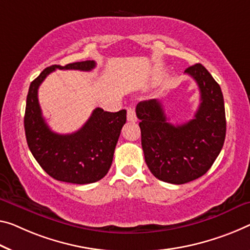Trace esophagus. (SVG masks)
Wrapping results in <instances>:
<instances>
[{"label":"esophagus","mask_w":250,"mask_h":250,"mask_svg":"<svg viewBox=\"0 0 250 250\" xmlns=\"http://www.w3.org/2000/svg\"><path fill=\"white\" fill-rule=\"evenodd\" d=\"M127 121L132 123L136 122V114L134 107H129V108H127Z\"/></svg>","instance_id":"34e87169"}]
</instances>
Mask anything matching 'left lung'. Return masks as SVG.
<instances>
[{
    "label": "left lung",
    "instance_id": "left-lung-1",
    "mask_svg": "<svg viewBox=\"0 0 250 250\" xmlns=\"http://www.w3.org/2000/svg\"><path fill=\"white\" fill-rule=\"evenodd\" d=\"M184 72L195 80L200 90L201 103L193 120L171 124L157 99L141 102L136 106L145 162L155 178L172 184L188 183L207 173L226 137L220 86L201 63Z\"/></svg>",
    "mask_w": 250,
    "mask_h": 250
}]
</instances>
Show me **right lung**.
I'll use <instances>...</instances> for the list:
<instances>
[{"mask_svg":"<svg viewBox=\"0 0 250 250\" xmlns=\"http://www.w3.org/2000/svg\"><path fill=\"white\" fill-rule=\"evenodd\" d=\"M94 60L45 68L30 85L26 97L24 129L28 146L40 167L58 181L87 184L103 179L113 162L122 127L126 123V110L117 113L94 109L85 125L72 134L52 132L45 123L38 101V89L50 72L61 70L90 71Z\"/></svg>","mask_w":250,"mask_h":250,"instance_id":"add662e5","label":"right lung"}]
</instances>
